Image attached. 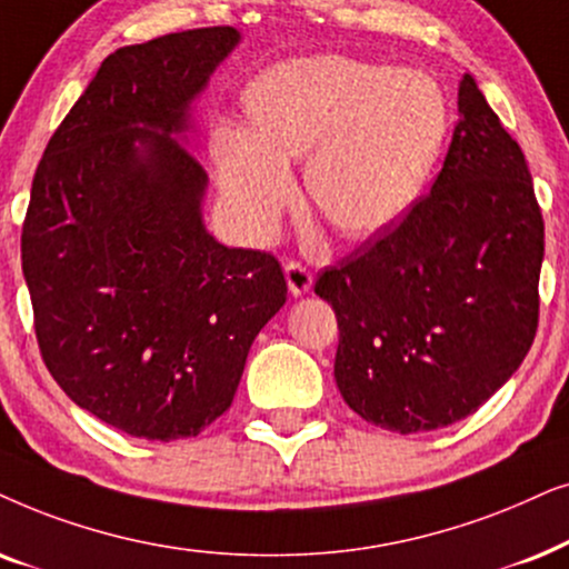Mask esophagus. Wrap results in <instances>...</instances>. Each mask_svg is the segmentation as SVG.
<instances>
[{
  "mask_svg": "<svg viewBox=\"0 0 569 569\" xmlns=\"http://www.w3.org/2000/svg\"><path fill=\"white\" fill-rule=\"evenodd\" d=\"M286 280H289V289H291L293 297H305V293L312 289L315 276L305 262L289 260V262H286Z\"/></svg>",
  "mask_w": 569,
  "mask_h": 569,
  "instance_id": "esophagus-1",
  "label": "esophagus"
}]
</instances>
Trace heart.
<instances>
[{
  "label": "heart",
  "instance_id": "1",
  "mask_svg": "<svg viewBox=\"0 0 569 569\" xmlns=\"http://www.w3.org/2000/svg\"><path fill=\"white\" fill-rule=\"evenodd\" d=\"M249 130L221 124L213 158L239 229L268 237L291 200L289 161L332 229L367 237L398 221L435 169L448 101L429 74L325 54L264 70L244 93Z\"/></svg>",
  "mask_w": 569,
  "mask_h": 569
}]
</instances>
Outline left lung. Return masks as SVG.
<instances>
[{
  "label": "left lung",
  "instance_id": "8db88e82",
  "mask_svg": "<svg viewBox=\"0 0 569 569\" xmlns=\"http://www.w3.org/2000/svg\"><path fill=\"white\" fill-rule=\"evenodd\" d=\"M458 111L431 192L315 283L336 309L340 396L398 435L479 411L539 328L543 218L528 161L471 74Z\"/></svg>",
  "mask_w": 569,
  "mask_h": 569
}]
</instances>
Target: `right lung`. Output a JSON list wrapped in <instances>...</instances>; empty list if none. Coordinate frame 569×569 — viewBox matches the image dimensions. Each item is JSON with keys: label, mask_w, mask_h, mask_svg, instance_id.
<instances>
[{"label": "right lung", "mask_w": 569, "mask_h": 569, "mask_svg": "<svg viewBox=\"0 0 569 569\" xmlns=\"http://www.w3.org/2000/svg\"><path fill=\"white\" fill-rule=\"evenodd\" d=\"M237 43L216 26L106 57L51 134L22 221L43 363L80 408L150 442L197 437L229 411L289 291L270 252L206 231L208 173L171 134Z\"/></svg>", "instance_id": "obj_1"}]
</instances>
